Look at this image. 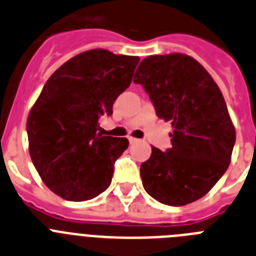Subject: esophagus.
<instances>
[{
	"label": "esophagus",
	"instance_id": "1",
	"mask_svg": "<svg viewBox=\"0 0 256 256\" xmlns=\"http://www.w3.org/2000/svg\"><path fill=\"white\" fill-rule=\"evenodd\" d=\"M128 142H130V144H134V143H136V142H138V139H136V138H132V136H130V138H128Z\"/></svg>",
	"mask_w": 256,
	"mask_h": 256
}]
</instances>
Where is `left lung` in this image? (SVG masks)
Here are the masks:
<instances>
[{
  "label": "left lung",
  "instance_id": "1",
  "mask_svg": "<svg viewBox=\"0 0 256 256\" xmlns=\"http://www.w3.org/2000/svg\"><path fill=\"white\" fill-rule=\"evenodd\" d=\"M135 84L150 95L160 118L174 128L172 146H152L140 166L144 190L168 206L204 197L230 164L236 131L226 104L208 70L184 54L152 55L138 66Z\"/></svg>",
  "mask_w": 256,
  "mask_h": 256
}]
</instances>
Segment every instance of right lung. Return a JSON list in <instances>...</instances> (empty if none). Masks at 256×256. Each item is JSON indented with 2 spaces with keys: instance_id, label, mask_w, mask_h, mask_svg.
Instances as JSON below:
<instances>
[{
  "instance_id": "obj_1",
  "label": "right lung",
  "mask_w": 256,
  "mask_h": 256,
  "mask_svg": "<svg viewBox=\"0 0 256 256\" xmlns=\"http://www.w3.org/2000/svg\"><path fill=\"white\" fill-rule=\"evenodd\" d=\"M138 56L95 48L58 68L26 120L33 165L44 183L66 201H88L110 186L126 138L103 136L99 118L130 86Z\"/></svg>"
}]
</instances>
